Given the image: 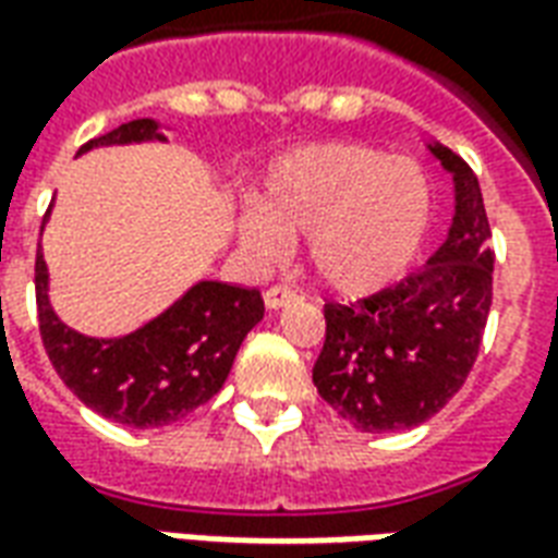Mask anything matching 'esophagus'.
<instances>
[{
  "label": "esophagus",
  "instance_id": "obj_1",
  "mask_svg": "<svg viewBox=\"0 0 558 558\" xmlns=\"http://www.w3.org/2000/svg\"><path fill=\"white\" fill-rule=\"evenodd\" d=\"M263 299H266L268 311H280V307H287V304L295 302V292L290 287H268L263 292Z\"/></svg>",
  "mask_w": 558,
  "mask_h": 558
}]
</instances>
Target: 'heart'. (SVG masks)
Returning a JSON list of instances; mask_svg holds the SVG:
<instances>
[{"instance_id": "1", "label": "heart", "mask_w": 558, "mask_h": 558, "mask_svg": "<svg viewBox=\"0 0 558 558\" xmlns=\"http://www.w3.org/2000/svg\"><path fill=\"white\" fill-rule=\"evenodd\" d=\"M433 218L427 172L367 143H311L268 170L263 206H244L239 239L263 263L307 235V263L328 290L362 299L400 280Z\"/></svg>"}]
</instances>
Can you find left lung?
<instances>
[{
	"mask_svg": "<svg viewBox=\"0 0 558 558\" xmlns=\"http://www.w3.org/2000/svg\"><path fill=\"white\" fill-rule=\"evenodd\" d=\"M454 179V218L442 247L395 287L326 304V343L314 386L362 433H398L433 418L466 383L493 302L490 223L469 163L427 146Z\"/></svg>",
	"mask_w": 558,
	"mask_h": 558,
	"instance_id": "left-lung-1",
	"label": "left lung"
}]
</instances>
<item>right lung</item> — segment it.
<instances>
[{
  "label": "right lung",
  "mask_w": 558,
  "mask_h": 558,
  "mask_svg": "<svg viewBox=\"0 0 558 558\" xmlns=\"http://www.w3.org/2000/svg\"><path fill=\"white\" fill-rule=\"evenodd\" d=\"M151 140H167L158 122L134 119L89 140L80 151ZM47 283L50 275L38 251V328L56 374L89 410L128 427H163L215 398L230 376L242 340L266 314L259 290L199 280L163 314L125 338H86L56 316Z\"/></svg>",
  "instance_id": "right-lung-1"
}]
</instances>
